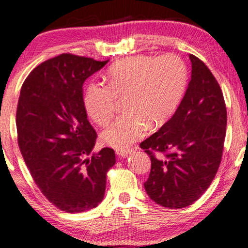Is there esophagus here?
Instances as JSON below:
<instances>
[{
  "label": "esophagus",
  "instance_id": "34e87169",
  "mask_svg": "<svg viewBox=\"0 0 248 248\" xmlns=\"http://www.w3.org/2000/svg\"><path fill=\"white\" fill-rule=\"evenodd\" d=\"M132 154V151H121V150H117L116 151V155H118V157L121 158H125V157H128Z\"/></svg>",
  "mask_w": 248,
  "mask_h": 248
}]
</instances>
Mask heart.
Masks as SVG:
<instances>
[{
  "label": "heart",
  "mask_w": 248,
  "mask_h": 248,
  "mask_svg": "<svg viewBox=\"0 0 248 248\" xmlns=\"http://www.w3.org/2000/svg\"><path fill=\"white\" fill-rule=\"evenodd\" d=\"M187 67L181 57L135 55L122 60L108 71L107 86L91 82L84 91L87 114L105 125L116 111L117 99H124L126 115L118 117L101 133V140L117 150L126 151L149 127L167 122L178 107L186 86Z\"/></svg>",
  "instance_id": "obj_1"
}]
</instances>
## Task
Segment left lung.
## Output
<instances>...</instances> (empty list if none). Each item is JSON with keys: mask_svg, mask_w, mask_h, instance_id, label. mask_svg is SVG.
I'll list each match as a JSON object with an SVG mask.
<instances>
[{"mask_svg": "<svg viewBox=\"0 0 248 248\" xmlns=\"http://www.w3.org/2000/svg\"><path fill=\"white\" fill-rule=\"evenodd\" d=\"M192 74L175 114L140 143L151 159L145 192L157 204L181 209L203 195L221 162L227 109L209 67L189 54ZM159 152L164 157L158 158Z\"/></svg>", "mask_w": 248, "mask_h": 248, "instance_id": "8db88e82", "label": "left lung"}]
</instances>
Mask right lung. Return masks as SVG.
<instances>
[{
	"label": "right lung",
	"mask_w": 248,
	"mask_h": 248,
	"mask_svg": "<svg viewBox=\"0 0 248 248\" xmlns=\"http://www.w3.org/2000/svg\"><path fill=\"white\" fill-rule=\"evenodd\" d=\"M108 61L61 54L35 67L20 91V151L40 192L69 213L103 201L107 171L116 162L113 149L93 152L97 133L83 104L84 81Z\"/></svg>",
	"instance_id": "obj_1"
}]
</instances>
